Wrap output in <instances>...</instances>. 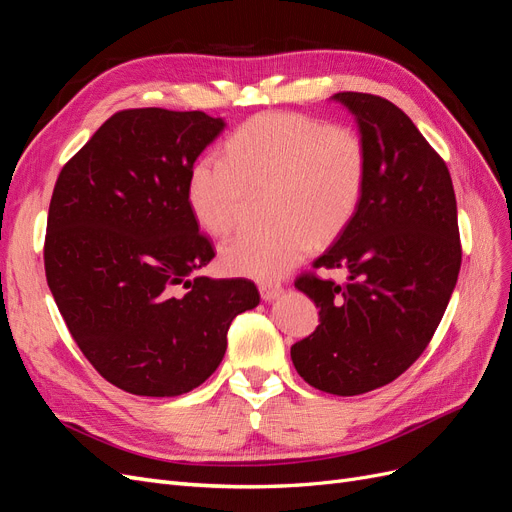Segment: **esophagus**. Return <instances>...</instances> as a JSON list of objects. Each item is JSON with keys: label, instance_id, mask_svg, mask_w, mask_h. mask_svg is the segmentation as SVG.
Returning <instances> with one entry per match:
<instances>
[{"label": "esophagus", "instance_id": "1", "mask_svg": "<svg viewBox=\"0 0 512 512\" xmlns=\"http://www.w3.org/2000/svg\"><path fill=\"white\" fill-rule=\"evenodd\" d=\"M282 294H284V288L280 284H262L260 286V297H262V301H267V303L280 299Z\"/></svg>", "mask_w": 512, "mask_h": 512}]
</instances>
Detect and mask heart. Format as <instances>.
Here are the masks:
<instances>
[{
    "label": "heart",
    "mask_w": 512,
    "mask_h": 512,
    "mask_svg": "<svg viewBox=\"0 0 512 512\" xmlns=\"http://www.w3.org/2000/svg\"><path fill=\"white\" fill-rule=\"evenodd\" d=\"M367 183V147L350 128L297 113L247 119L226 143V158L203 156L188 175V203L211 235H228L254 194L271 190L269 230L241 232L222 245V267L273 282L342 235L359 211Z\"/></svg>",
    "instance_id": "b5f03b06"
}]
</instances>
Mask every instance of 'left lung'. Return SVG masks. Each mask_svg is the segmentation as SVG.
<instances>
[{"instance_id": "left-lung-1", "label": "left lung", "mask_w": 512, "mask_h": 512, "mask_svg": "<svg viewBox=\"0 0 512 512\" xmlns=\"http://www.w3.org/2000/svg\"><path fill=\"white\" fill-rule=\"evenodd\" d=\"M367 147L359 211L314 267L344 269L339 286L301 275L294 288L320 307L318 329L290 348L299 376L331 395L393 382L423 354L461 267L451 175L393 102L342 91Z\"/></svg>"}]
</instances>
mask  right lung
I'll return each mask as SVG.
<instances>
[{
  "instance_id": "obj_1",
  "label": "right lung",
  "mask_w": 512,
  "mask_h": 512,
  "mask_svg": "<svg viewBox=\"0 0 512 512\" xmlns=\"http://www.w3.org/2000/svg\"><path fill=\"white\" fill-rule=\"evenodd\" d=\"M224 128L200 111H121L55 183L46 282L87 361L126 393L196 389L222 363L232 318L260 303L250 280L192 277L215 254L188 175Z\"/></svg>"
}]
</instances>
